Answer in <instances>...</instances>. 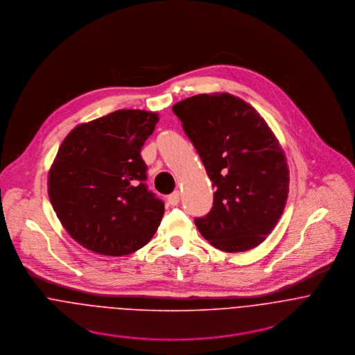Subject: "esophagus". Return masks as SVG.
Here are the masks:
<instances>
[{
	"label": "esophagus",
	"instance_id": "obj_1",
	"mask_svg": "<svg viewBox=\"0 0 355 355\" xmlns=\"http://www.w3.org/2000/svg\"><path fill=\"white\" fill-rule=\"evenodd\" d=\"M167 201H168L170 205H177L180 202V192L177 191V192H173L171 195H168Z\"/></svg>",
	"mask_w": 355,
	"mask_h": 355
}]
</instances>
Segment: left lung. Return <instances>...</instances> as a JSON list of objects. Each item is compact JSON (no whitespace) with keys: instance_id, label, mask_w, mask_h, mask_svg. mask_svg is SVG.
<instances>
[{"instance_id":"obj_1","label":"left lung","mask_w":355,"mask_h":355,"mask_svg":"<svg viewBox=\"0 0 355 355\" xmlns=\"http://www.w3.org/2000/svg\"><path fill=\"white\" fill-rule=\"evenodd\" d=\"M212 187L211 211L198 232L223 252L260 245L280 219L288 195L284 153L264 119L241 98L200 94L173 106Z\"/></svg>"}]
</instances>
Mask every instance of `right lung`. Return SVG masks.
I'll return each instance as SVG.
<instances>
[{"label": "right lung", "instance_id": "right-lung-1", "mask_svg": "<svg viewBox=\"0 0 355 355\" xmlns=\"http://www.w3.org/2000/svg\"><path fill=\"white\" fill-rule=\"evenodd\" d=\"M158 121L157 113L117 110L78 125L60 146L49 171V198L85 249L126 256L157 233L164 204L146 185L140 153Z\"/></svg>", "mask_w": 355, "mask_h": 355}]
</instances>
